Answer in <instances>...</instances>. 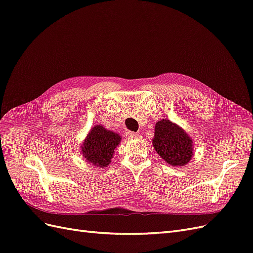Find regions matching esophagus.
Returning a JSON list of instances; mask_svg holds the SVG:
<instances>
[{"mask_svg":"<svg viewBox=\"0 0 253 253\" xmlns=\"http://www.w3.org/2000/svg\"><path fill=\"white\" fill-rule=\"evenodd\" d=\"M126 135L128 137H132V138H137V137H139V134L138 133H135V132H127Z\"/></svg>","mask_w":253,"mask_h":253,"instance_id":"34e87169","label":"esophagus"}]
</instances>
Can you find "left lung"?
<instances>
[{"mask_svg":"<svg viewBox=\"0 0 253 253\" xmlns=\"http://www.w3.org/2000/svg\"><path fill=\"white\" fill-rule=\"evenodd\" d=\"M153 145L158 155L173 167L187 165L193 156V141L185 129L163 119L156 122Z\"/></svg>","mask_w":253,"mask_h":253,"instance_id":"obj_1","label":"left lung"}]
</instances>
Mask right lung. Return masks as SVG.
<instances>
[{"instance_id":"obj_1","label":"right lung","mask_w":253,"mask_h":253,"mask_svg":"<svg viewBox=\"0 0 253 253\" xmlns=\"http://www.w3.org/2000/svg\"><path fill=\"white\" fill-rule=\"evenodd\" d=\"M120 140L119 134L109 131L100 125H96L82 143L83 157L94 167H108L113 158L114 150L119 145Z\"/></svg>"}]
</instances>
